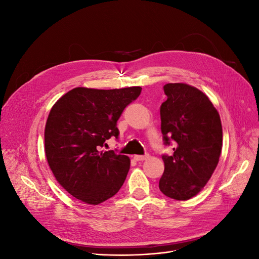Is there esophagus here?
<instances>
[{"instance_id": "1", "label": "esophagus", "mask_w": 259, "mask_h": 259, "mask_svg": "<svg viewBox=\"0 0 259 259\" xmlns=\"http://www.w3.org/2000/svg\"><path fill=\"white\" fill-rule=\"evenodd\" d=\"M148 158H149V154H144V155L137 154V155H134V159L136 161H144V160H147Z\"/></svg>"}]
</instances>
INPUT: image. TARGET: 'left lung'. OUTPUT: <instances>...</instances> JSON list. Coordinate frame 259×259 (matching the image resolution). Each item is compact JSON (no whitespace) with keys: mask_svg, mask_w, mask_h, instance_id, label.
<instances>
[{"mask_svg":"<svg viewBox=\"0 0 259 259\" xmlns=\"http://www.w3.org/2000/svg\"><path fill=\"white\" fill-rule=\"evenodd\" d=\"M167 99L160 108L161 132L173 154H163L159 188L166 197L185 201L197 195L217 166L223 127L217 110L201 91L184 83L163 86Z\"/></svg>","mask_w":259,"mask_h":259,"instance_id":"1","label":"left lung"}]
</instances>
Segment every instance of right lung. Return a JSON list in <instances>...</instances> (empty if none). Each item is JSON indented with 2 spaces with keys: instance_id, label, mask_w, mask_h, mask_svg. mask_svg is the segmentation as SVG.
I'll return each mask as SVG.
<instances>
[{
  "instance_id": "add662e5",
  "label": "right lung",
  "mask_w": 259,
  "mask_h": 259,
  "mask_svg": "<svg viewBox=\"0 0 259 259\" xmlns=\"http://www.w3.org/2000/svg\"><path fill=\"white\" fill-rule=\"evenodd\" d=\"M140 93L139 86L76 88L53 106L44 133L46 159L57 182L74 198L97 205L120 190L130 169L128 156L99 149L109 138H119L117 120Z\"/></svg>"
}]
</instances>
